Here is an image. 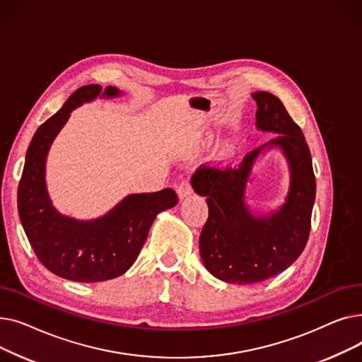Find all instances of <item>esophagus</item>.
Returning <instances> with one entry per match:
<instances>
[{"label": "esophagus", "mask_w": 362, "mask_h": 362, "mask_svg": "<svg viewBox=\"0 0 362 362\" xmlns=\"http://www.w3.org/2000/svg\"><path fill=\"white\" fill-rule=\"evenodd\" d=\"M177 194L180 198H186L192 194V185L189 180H182L179 187H177Z\"/></svg>", "instance_id": "1"}]
</instances>
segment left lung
<instances>
[{
	"label": "left lung",
	"mask_w": 362,
	"mask_h": 362,
	"mask_svg": "<svg viewBox=\"0 0 362 362\" xmlns=\"http://www.w3.org/2000/svg\"><path fill=\"white\" fill-rule=\"evenodd\" d=\"M257 127L279 136L248 152L239 165L202 164L191 179L206 197L208 218L199 236L206 270L227 283L251 284L286 270L302 254L311 232L315 176L308 144L281 101L270 92H255ZM280 146L291 164L287 202L270 218H254L243 201L252 164L265 146Z\"/></svg>",
	"instance_id": "1"
}]
</instances>
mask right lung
Masks as SVG:
<instances>
[{"label":"right lung","mask_w":362,"mask_h":362,"mask_svg":"<svg viewBox=\"0 0 362 362\" xmlns=\"http://www.w3.org/2000/svg\"><path fill=\"white\" fill-rule=\"evenodd\" d=\"M120 92L107 86L79 88L52 117L37 127L26 152L17 189V208L32 250L54 274L74 281H104L126 273L138 258L151 224L158 213L175 206L173 189L129 195L107 216L78 221L57 213L45 187V158L52 139L67 122L73 108Z\"/></svg>","instance_id":"right-lung-1"}]
</instances>
